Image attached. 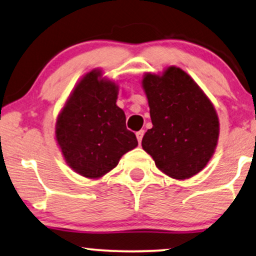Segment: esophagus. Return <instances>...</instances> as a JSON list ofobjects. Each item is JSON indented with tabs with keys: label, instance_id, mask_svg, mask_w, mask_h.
<instances>
[{
	"label": "esophagus",
	"instance_id": "obj_1",
	"mask_svg": "<svg viewBox=\"0 0 256 256\" xmlns=\"http://www.w3.org/2000/svg\"><path fill=\"white\" fill-rule=\"evenodd\" d=\"M143 136H144V130L138 131L137 134H136V137H137V139H138L139 143H142V139H143Z\"/></svg>",
	"mask_w": 256,
	"mask_h": 256
}]
</instances>
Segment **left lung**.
<instances>
[{"mask_svg": "<svg viewBox=\"0 0 256 256\" xmlns=\"http://www.w3.org/2000/svg\"><path fill=\"white\" fill-rule=\"evenodd\" d=\"M152 128L142 146L162 172L174 180H188L212 160L220 134L218 113L195 80L176 66L160 73H145Z\"/></svg>", "mask_w": 256, "mask_h": 256, "instance_id": "8db88e82", "label": "left lung"}]
</instances>
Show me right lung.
I'll return each mask as SVG.
<instances>
[{
	"mask_svg": "<svg viewBox=\"0 0 256 256\" xmlns=\"http://www.w3.org/2000/svg\"><path fill=\"white\" fill-rule=\"evenodd\" d=\"M119 86L94 68L78 82L56 118V139L70 168L90 180L102 178L138 145L118 108Z\"/></svg>",
	"mask_w": 256,
	"mask_h": 256,
	"instance_id": "right-lung-1",
	"label": "right lung"
}]
</instances>
